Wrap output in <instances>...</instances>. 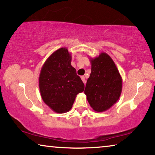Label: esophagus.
Wrapping results in <instances>:
<instances>
[{
    "instance_id": "34e87169",
    "label": "esophagus",
    "mask_w": 155,
    "mask_h": 155,
    "mask_svg": "<svg viewBox=\"0 0 155 155\" xmlns=\"http://www.w3.org/2000/svg\"><path fill=\"white\" fill-rule=\"evenodd\" d=\"M81 79L82 80V82H84V84L86 83V79H85V77L84 76H81Z\"/></svg>"
}]
</instances>
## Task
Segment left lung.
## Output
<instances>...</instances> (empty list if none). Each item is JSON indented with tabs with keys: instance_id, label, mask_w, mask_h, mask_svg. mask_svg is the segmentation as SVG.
Returning <instances> with one entry per match:
<instances>
[{
	"instance_id": "obj_1",
	"label": "left lung",
	"mask_w": 155,
	"mask_h": 155,
	"mask_svg": "<svg viewBox=\"0 0 155 155\" xmlns=\"http://www.w3.org/2000/svg\"><path fill=\"white\" fill-rule=\"evenodd\" d=\"M91 72L84 94L90 107L103 112L117 102L122 92V78L112 58L107 53L90 58Z\"/></svg>"
}]
</instances>
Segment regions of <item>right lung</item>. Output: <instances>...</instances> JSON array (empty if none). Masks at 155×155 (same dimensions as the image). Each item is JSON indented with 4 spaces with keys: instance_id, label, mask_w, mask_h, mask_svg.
I'll return each instance as SVG.
<instances>
[{
    "instance_id": "obj_1",
    "label": "right lung",
    "mask_w": 155,
    "mask_h": 155,
    "mask_svg": "<svg viewBox=\"0 0 155 155\" xmlns=\"http://www.w3.org/2000/svg\"><path fill=\"white\" fill-rule=\"evenodd\" d=\"M71 54L67 48L55 51L41 69L39 78L40 94L44 102L58 114L71 109L78 94L84 85L71 65Z\"/></svg>"
}]
</instances>
